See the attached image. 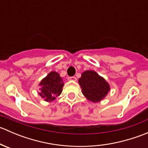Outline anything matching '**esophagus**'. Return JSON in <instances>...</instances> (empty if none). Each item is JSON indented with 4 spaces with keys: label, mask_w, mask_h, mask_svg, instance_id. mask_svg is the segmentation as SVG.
I'll return each instance as SVG.
<instances>
[{
    "label": "esophagus",
    "mask_w": 148,
    "mask_h": 148,
    "mask_svg": "<svg viewBox=\"0 0 148 148\" xmlns=\"http://www.w3.org/2000/svg\"><path fill=\"white\" fill-rule=\"evenodd\" d=\"M68 80H71V81H77V78L75 77H69Z\"/></svg>",
    "instance_id": "esophagus-1"
}]
</instances>
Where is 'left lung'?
Here are the masks:
<instances>
[{
	"label": "left lung",
	"mask_w": 148,
	"mask_h": 148,
	"mask_svg": "<svg viewBox=\"0 0 148 148\" xmlns=\"http://www.w3.org/2000/svg\"><path fill=\"white\" fill-rule=\"evenodd\" d=\"M83 95L92 102L104 99L110 91L108 83L94 71H86L79 79Z\"/></svg>",
	"instance_id": "left-lung-1"
}]
</instances>
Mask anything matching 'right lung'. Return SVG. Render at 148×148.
<instances>
[{
  "instance_id": "right-lung-1",
  "label": "right lung",
  "mask_w": 148,
  "mask_h": 148,
  "mask_svg": "<svg viewBox=\"0 0 148 148\" xmlns=\"http://www.w3.org/2000/svg\"><path fill=\"white\" fill-rule=\"evenodd\" d=\"M41 92L39 95L46 102H51L62 92L64 82L62 78L56 71H51L39 84Z\"/></svg>"
}]
</instances>
